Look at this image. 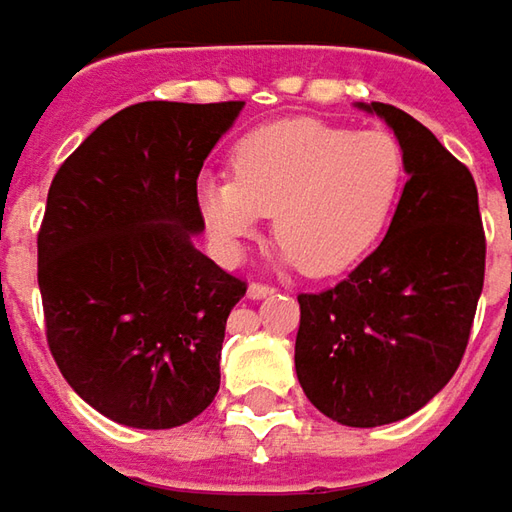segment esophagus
Returning <instances> with one entry per match:
<instances>
[{"instance_id": "34e87169", "label": "esophagus", "mask_w": 512, "mask_h": 512, "mask_svg": "<svg viewBox=\"0 0 512 512\" xmlns=\"http://www.w3.org/2000/svg\"><path fill=\"white\" fill-rule=\"evenodd\" d=\"M270 293H273V287L262 285V282H253V285L247 287V296H250V299H265Z\"/></svg>"}]
</instances>
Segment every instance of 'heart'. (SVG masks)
Returning a JSON list of instances; mask_svg holds the SVG:
<instances>
[{
    "mask_svg": "<svg viewBox=\"0 0 512 512\" xmlns=\"http://www.w3.org/2000/svg\"><path fill=\"white\" fill-rule=\"evenodd\" d=\"M233 179L205 176L199 202L227 259L242 253L265 216L276 242L307 276L344 273L382 239L404 182V153L384 130L282 119L245 133Z\"/></svg>",
    "mask_w": 512,
    "mask_h": 512,
    "instance_id": "obj_1",
    "label": "heart"
}]
</instances>
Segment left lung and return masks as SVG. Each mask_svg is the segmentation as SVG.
I'll return each instance as SVG.
<instances>
[{"instance_id": "left-lung-1", "label": "left lung", "mask_w": 512, "mask_h": 512, "mask_svg": "<svg viewBox=\"0 0 512 512\" xmlns=\"http://www.w3.org/2000/svg\"><path fill=\"white\" fill-rule=\"evenodd\" d=\"M404 153L402 199L362 265L302 293L296 376L327 419L379 427L422 410L453 379L484 285V230L470 170L410 113L370 102Z\"/></svg>"}]
</instances>
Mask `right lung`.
<instances>
[{"label": "right lung", "mask_w": 512, "mask_h": 512, "mask_svg": "<svg viewBox=\"0 0 512 512\" xmlns=\"http://www.w3.org/2000/svg\"><path fill=\"white\" fill-rule=\"evenodd\" d=\"M245 102H139L56 170L39 227V290L62 376L113 422L168 430L219 393L230 310L245 296L193 236L196 179Z\"/></svg>", "instance_id": "1"}]
</instances>
